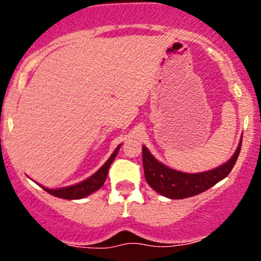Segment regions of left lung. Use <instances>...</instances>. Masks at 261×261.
I'll list each match as a JSON object with an SVG mask.
<instances>
[{"instance_id":"obj_1","label":"left lung","mask_w":261,"mask_h":261,"mask_svg":"<svg viewBox=\"0 0 261 261\" xmlns=\"http://www.w3.org/2000/svg\"><path fill=\"white\" fill-rule=\"evenodd\" d=\"M242 147V140L236 152L226 163L217 168L201 173H184L169 168L152 155L146 146H142V163L146 181L161 195L168 199H187L201 194L226 178L234 167Z\"/></svg>"}]
</instances>
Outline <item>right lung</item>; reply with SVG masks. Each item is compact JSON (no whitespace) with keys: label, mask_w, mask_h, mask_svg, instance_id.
<instances>
[{"label":"right lung","mask_w":261,"mask_h":261,"mask_svg":"<svg viewBox=\"0 0 261 261\" xmlns=\"http://www.w3.org/2000/svg\"><path fill=\"white\" fill-rule=\"evenodd\" d=\"M121 147V143L115 148V151L113 152L112 155L109 157L106 163L100 167L94 174L87 178L86 180L77 182V184L70 185V187H64V188H58V189H49L45 188L43 185H40L41 188L44 189L46 193H49L50 195H54L56 197H60V199H66V200H79L83 199V197L91 195V194L95 193L97 190L103 187L104 182H106V179L108 176V172H109L110 164L113 163V161L115 160L116 154H118L119 149Z\"/></svg>","instance_id":"right-lung-1"}]
</instances>
